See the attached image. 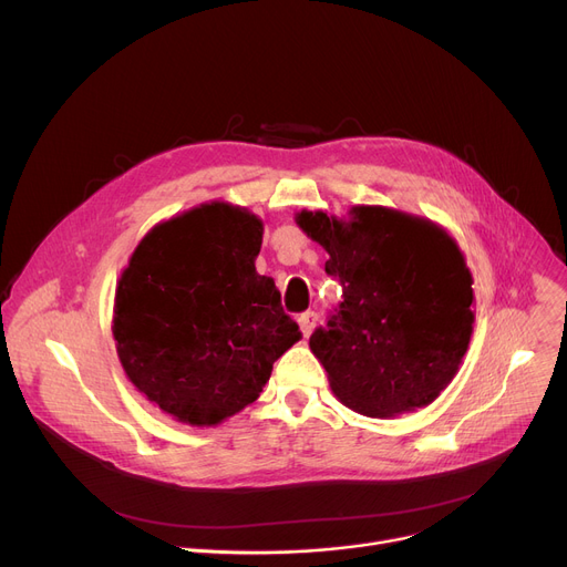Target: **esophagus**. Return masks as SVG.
I'll return each mask as SVG.
<instances>
[{
    "mask_svg": "<svg viewBox=\"0 0 567 567\" xmlns=\"http://www.w3.org/2000/svg\"><path fill=\"white\" fill-rule=\"evenodd\" d=\"M297 322H299V327H302L305 337H311V331H313L316 324H318V313H316V311H307V313L299 316Z\"/></svg>",
    "mask_w": 567,
    "mask_h": 567,
    "instance_id": "esophagus-1",
    "label": "esophagus"
}]
</instances>
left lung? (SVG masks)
I'll return each instance as SVG.
<instances>
[{"label":"left lung","mask_w":567,"mask_h":567,"mask_svg":"<svg viewBox=\"0 0 567 567\" xmlns=\"http://www.w3.org/2000/svg\"><path fill=\"white\" fill-rule=\"evenodd\" d=\"M348 219L295 215L327 254L343 302L309 348L339 401L363 416L430 405L455 378L474 331V279L440 224L384 206Z\"/></svg>","instance_id":"1"}]
</instances>
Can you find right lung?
<instances>
[{
  "instance_id": "1",
  "label": "right lung",
  "mask_w": 567,
  "mask_h": 567,
  "mask_svg": "<svg viewBox=\"0 0 567 567\" xmlns=\"http://www.w3.org/2000/svg\"><path fill=\"white\" fill-rule=\"evenodd\" d=\"M262 221L210 202L155 224L121 272L112 334L127 380L172 419L208 427L260 395L302 331L256 272Z\"/></svg>"
}]
</instances>
